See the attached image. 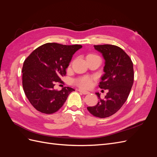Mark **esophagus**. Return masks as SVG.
Wrapping results in <instances>:
<instances>
[{
  "label": "esophagus",
  "instance_id": "34e87169",
  "mask_svg": "<svg viewBox=\"0 0 157 157\" xmlns=\"http://www.w3.org/2000/svg\"><path fill=\"white\" fill-rule=\"evenodd\" d=\"M78 91H79L80 93H82V94H84V95L88 94L90 93L89 92L86 91V90H82V89H78Z\"/></svg>",
  "mask_w": 157,
  "mask_h": 157
}]
</instances>
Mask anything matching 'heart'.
<instances>
[{"label": "heart", "mask_w": 157, "mask_h": 157, "mask_svg": "<svg viewBox=\"0 0 157 157\" xmlns=\"http://www.w3.org/2000/svg\"><path fill=\"white\" fill-rule=\"evenodd\" d=\"M96 56V55H94ZM75 84L79 87L87 88L90 87L92 82V78L90 77H80L77 80H75Z\"/></svg>", "instance_id": "obj_1"}]
</instances>
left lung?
<instances>
[{
  "label": "left lung",
  "mask_w": 157,
  "mask_h": 157,
  "mask_svg": "<svg viewBox=\"0 0 157 157\" xmlns=\"http://www.w3.org/2000/svg\"><path fill=\"white\" fill-rule=\"evenodd\" d=\"M94 46L105 60V73L99 87L108 90V92L103 99H101L100 94L96 93L98 103L95 106L88 107L87 109L94 117L106 118L117 113L126 101L134 83V68L129 56L120 47L111 44Z\"/></svg>",
  "instance_id": "8db88e82"
}]
</instances>
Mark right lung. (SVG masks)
Returning <instances> with one entry per match:
<instances>
[{
	"label": "right lung",
	"instance_id": "obj_1",
	"mask_svg": "<svg viewBox=\"0 0 157 157\" xmlns=\"http://www.w3.org/2000/svg\"><path fill=\"white\" fill-rule=\"evenodd\" d=\"M81 45L46 43L33 51L24 61L22 67V84L31 105L37 111L52 114L63 105L75 90L64 87L54 90L56 82L66 75V69L73 55Z\"/></svg>",
	"mask_w": 157,
	"mask_h": 157
}]
</instances>
